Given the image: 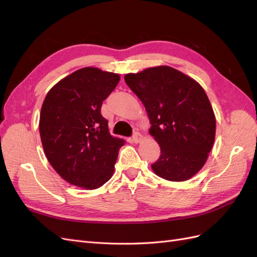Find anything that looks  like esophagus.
Segmentation results:
<instances>
[{
	"mask_svg": "<svg viewBox=\"0 0 257 257\" xmlns=\"http://www.w3.org/2000/svg\"><path fill=\"white\" fill-rule=\"evenodd\" d=\"M143 139H144V136H143L141 133H138V132H136V133H134V135H133V141H134V143H136V144L141 143V142H143Z\"/></svg>",
	"mask_w": 257,
	"mask_h": 257,
	"instance_id": "esophagus-1",
	"label": "esophagus"
}]
</instances>
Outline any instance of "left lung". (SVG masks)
Segmentation results:
<instances>
[{
	"instance_id": "1",
	"label": "left lung",
	"mask_w": 257,
	"mask_h": 257,
	"mask_svg": "<svg viewBox=\"0 0 257 257\" xmlns=\"http://www.w3.org/2000/svg\"><path fill=\"white\" fill-rule=\"evenodd\" d=\"M124 80L144 104L149 133L161 148L151 165L168 181L189 180L203 168L215 138V115L203 87L170 66L130 73Z\"/></svg>"
}]
</instances>
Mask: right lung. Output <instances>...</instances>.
Listing matches in <instances>:
<instances>
[{"label":"right lung","mask_w":257,"mask_h":257,"mask_svg":"<svg viewBox=\"0 0 257 257\" xmlns=\"http://www.w3.org/2000/svg\"><path fill=\"white\" fill-rule=\"evenodd\" d=\"M119 74L83 67L49 90L42 106L40 134L46 158L65 181L95 190L112 177L124 141L109 133L100 113Z\"/></svg>","instance_id":"1"}]
</instances>
